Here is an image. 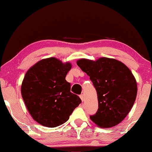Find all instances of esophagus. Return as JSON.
I'll return each instance as SVG.
<instances>
[{
  "label": "esophagus",
  "mask_w": 152,
  "mask_h": 152,
  "mask_svg": "<svg viewBox=\"0 0 152 152\" xmlns=\"http://www.w3.org/2000/svg\"><path fill=\"white\" fill-rule=\"evenodd\" d=\"M80 98H81V100H82V101L83 102L84 100V96L83 94H81V95L80 96Z\"/></svg>",
  "instance_id": "1"
}]
</instances>
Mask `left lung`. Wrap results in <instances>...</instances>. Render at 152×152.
<instances>
[{"instance_id": "8db88e82", "label": "left lung", "mask_w": 152, "mask_h": 152, "mask_svg": "<svg viewBox=\"0 0 152 152\" xmlns=\"http://www.w3.org/2000/svg\"><path fill=\"white\" fill-rule=\"evenodd\" d=\"M89 76L97 92L98 109L90 119L100 128H110L125 119L137 96L135 77L119 61L102 57L98 60L81 58L77 61Z\"/></svg>"}]
</instances>
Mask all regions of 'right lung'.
I'll return each mask as SVG.
<instances>
[{
	"mask_svg": "<svg viewBox=\"0 0 152 152\" xmlns=\"http://www.w3.org/2000/svg\"><path fill=\"white\" fill-rule=\"evenodd\" d=\"M71 67L70 63L52 57L36 63L25 75L21 96L33 119L44 126L64 124L82 102L66 80Z\"/></svg>",
	"mask_w": 152,
	"mask_h": 152,
	"instance_id": "add662e5",
	"label": "right lung"
}]
</instances>
